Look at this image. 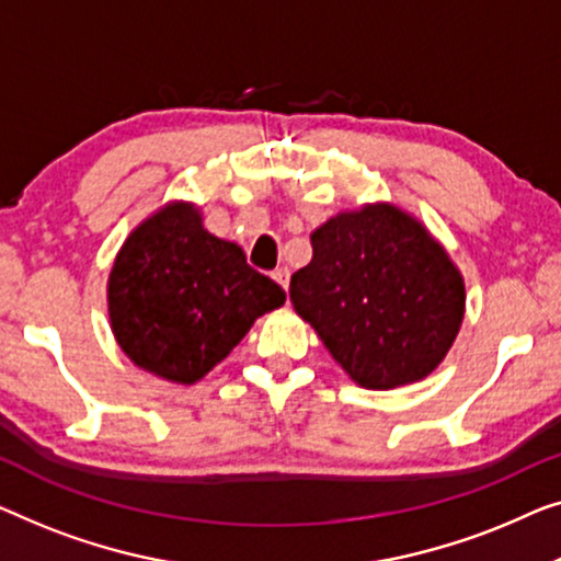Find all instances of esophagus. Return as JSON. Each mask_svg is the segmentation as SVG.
<instances>
[{"label": "esophagus", "instance_id": "obj_1", "mask_svg": "<svg viewBox=\"0 0 561 561\" xmlns=\"http://www.w3.org/2000/svg\"><path fill=\"white\" fill-rule=\"evenodd\" d=\"M272 279L277 282L282 289L289 287V272H287V270H274V272H272Z\"/></svg>", "mask_w": 561, "mask_h": 561}]
</instances>
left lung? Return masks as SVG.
<instances>
[{
    "label": "left lung",
    "mask_w": 561,
    "mask_h": 561,
    "mask_svg": "<svg viewBox=\"0 0 561 561\" xmlns=\"http://www.w3.org/2000/svg\"><path fill=\"white\" fill-rule=\"evenodd\" d=\"M289 299L363 389L422 381L453 348L465 279L445 247L393 203L341 210L312 233Z\"/></svg>",
    "instance_id": "1"
}]
</instances>
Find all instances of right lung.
Wrapping results in <instances>:
<instances>
[{"instance_id": "1", "label": "right lung", "mask_w": 561, "mask_h": 561, "mask_svg": "<svg viewBox=\"0 0 561 561\" xmlns=\"http://www.w3.org/2000/svg\"><path fill=\"white\" fill-rule=\"evenodd\" d=\"M106 299L126 358L164 381L191 386L287 295L251 270L241 247L205 231L198 205L170 201L126 236Z\"/></svg>"}]
</instances>
